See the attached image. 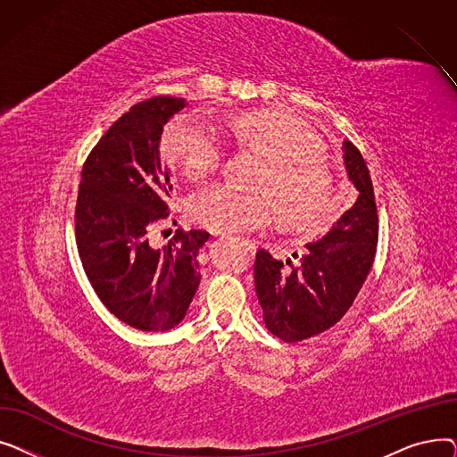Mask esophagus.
Returning <instances> with one entry per match:
<instances>
[{
	"instance_id": "34e87169",
	"label": "esophagus",
	"mask_w": 457,
	"mask_h": 457,
	"mask_svg": "<svg viewBox=\"0 0 457 457\" xmlns=\"http://www.w3.org/2000/svg\"><path fill=\"white\" fill-rule=\"evenodd\" d=\"M245 245H246V248H248L250 253H255V243H253V241H250V238H246Z\"/></svg>"
}]
</instances>
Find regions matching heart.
<instances>
[{"instance_id":"heart-1","label":"heart","mask_w":457,"mask_h":457,"mask_svg":"<svg viewBox=\"0 0 457 457\" xmlns=\"http://www.w3.org/2000/svg\"><path fill=\"white\" fill-rule=\"evenodd\" d=\"M231 133L267 157L257 187L241 190L214 183L190 198V214L198 224L219 233H248L269 226L281 211L291 226L319 229L335 209L333 176L317 133L302 120L255 111L237 118ZM162 148L190 179H200L220 166L226 144L220 131L195 116H179L168 124Z\"/></svg>"}]
</instances>
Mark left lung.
Here are the masks:
<instances>
[{"instance_id":"obj_1","label":"left lung","mask_w":457,"mask_h":457,"mask_svg":"<svg viewBox=\"0 0 457 457\" xmlns=\"http://www.w3.org/2000/svg\"><path fill=\"white\" fill-rule=\"evenodd\" d=\"M348 179L357 188L355 204L320 241L305 245L300 265L283 267L270 252L257 250L255 295L272 335L298 343L337 324L361 289L376 255L378 211L367 162L350 140L343 144Z\"/></svg>"}]
</instances>
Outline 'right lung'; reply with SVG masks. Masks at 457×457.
<instances>
[{"label":"right lung","instance_id":"1","mask_svg":"<svg viewBox=\"0 0 457 457\" xmlns=\"http://www.w3.org/2000/svg\"><path fill=\"white\" fill-rule=\"evenodd\" d=\"M183 98L135 104L88 154L76 204V243L85 274L111 313L140 331L179 324L200 285L198 250L207 231L178 229L164 246L150 243L168 219L170 170L159 154L162 126Z\"/></svg>","mask_w":457,"mask_h":457}]
</instances>
